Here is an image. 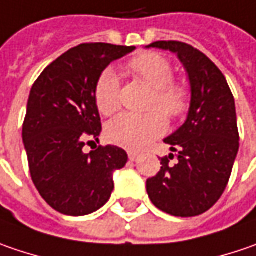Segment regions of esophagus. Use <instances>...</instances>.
Here are the masks:
<instances>
[{
	"instance_id": "esophagus-1",
	"label": "esophagus",
	"mask_w": 256,
	"mask_h": 256,
	"mask_svg": "<svg viewBox=\"0 0 256 256\" xmlns=\"http://www.w3.org/2000/svg\"><path fill=\"white\" fill-rule=\"evenodd\" d=\"M128 158H130V161H136L138 160V152H135V151H128Z\"/></svg>"
}]
</instances>
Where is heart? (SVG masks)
Returning <instances> with one entry per match:
<instances>
[{"label": "heart", "instance_id": "obj_1", "mask_svg": "<svg viewBox=\"0 0 256 256\" xmlns=\"http://www.w3.org/2000/svg\"><path fill=\"white\" fill-rule=\"evenodd\" d=\"M126 68L135 78L154 89L148 105L152 112L147 115L122 114L109 122L106 136L115 146L136 151L166 132L167 121L163 113L170 120L184 116L192 105V92L186 84L174 82L172 63L158 53H141L131 58ZM94 100L98 110L106 116L114 115L121 106V84L112 69L104 70L98 78Z\"/></svg>", "mask_w": 256, "mask_h": 256}]
</instances>
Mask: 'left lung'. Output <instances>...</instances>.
Instances as JSON below:
<instances>
[{"label": "left lung", "mask_w": 256, "mask_h": 256, "mask_svg": "<svg viewBox=\"0 0 256 256\" xmlns=\"http://www.w3.org/2000/svg\"><path fill=\"white\" fill-rule=\"evenodd\" d=\"M147 47L170 50L186 68L192 105L186 122L164 140L172 152L147 180V193L160 210L178 218L208 212L224 194L239 150L235 99L224 73L206 54L182 42Z\"/></svg>", "instance_id": "obj_1"}]
</instances>
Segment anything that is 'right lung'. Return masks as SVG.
I'll return each instance as SVG.
<instances>
[{"label": "right lung", "instance_id": "obj_1", "mask_svg": "<svg viewBox=\"0 0 256 256\" xmlns=\"http://www.w3.org/2000/svg\"><path fill=\"white\" fill-rule=\"evenodd\" d=\"M134 46L84 43L50 63L32 84L22 124V141L32 183L54 210L84 216L100 209L114 190L112 174L126 152L106 146L84 152L102 131L94 89L110 62Z\"/></svg>", "mask_w": 256, "mask_h": 256}]
</instances>
